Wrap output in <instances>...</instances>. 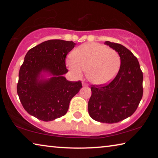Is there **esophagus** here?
I'll use <instances>...</instances> for the list:
<instances>
[{
  "label": "esophagus",
  "instance_id": "34e87169",
  "mask_svg": "<svg viewBox=\"0 0 158 158\" xmlns=\"http://www.w3.org/2000/svg\"><path fill=\"white\" fill-rule=\"evenodd\" d=\"M82 85L83 86H89V85H88L86 83H85L84 81L82 82Z\"/></svg>",
  "mask_w": 158,
  "mask_h": 158
}]
</instances>
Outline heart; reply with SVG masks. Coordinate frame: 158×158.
I'll list each match as a JSON object with an SVG mask.
<instances>
[{
	"instance_id": "heart-1",
	"label": "heart",
	"mask_w": 158,
	"mask_h": 158,
	"mask_svg": "<svg viewBox=\"0 0 158 158\" xmlns=\"http://www.w3.org/2000/svg\"><path fill=\"white\" fill-rule=\"evenodd\" d=\"M73 58L66 60L67 67L77 78L86 71L87 78L95 85H104L116 76L121 65V58L116 51L105 45L89 42L77 47Z\"/></svg>"
}]
</instances>
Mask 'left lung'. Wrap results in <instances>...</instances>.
Listing matches in <instances>:
<instances>
[{
  "instance_id": "1",
  "label": "left lung",
  "mask_w": 158,
  "mask_h": 158,
  "mask_svg": "<svg viewBox=\"0 0 158 158\" xmlns=\"http://www.w3.org/2000/svg\"><path fill=\"white\" fill-rule=\"evenodd\" d=\"M118 52L121 66L116 77L105 85H93L88 109L93 120L115 123L135 113L143 95V73L137 58L123 45L106 41Z\"/></svg>"
}]
</instances>
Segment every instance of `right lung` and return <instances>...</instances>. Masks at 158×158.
Segmentation results:
<instances>
[{
    "label": "right lung",
    "mask_w": 158,
    "mask_h": 158,
    "mask_svg": "<svg viewBox=\"0 0 158 158\" xmlns=\"http://www.w3.org/2000/svg\"><path fill=\"white\" fill-rule=\"evenodd\" d=\"M76 44L50 40L32 48L25 56L19 73L17 93L28 113L43 121L65 115L69 102L81 89V82L69 81L65 57Z\"/></svg>",
    "instance_id": "right-lung-1"
}]
</instances>
